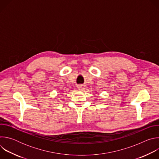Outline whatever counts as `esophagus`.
<instances>
[{"label": "esophagus", "mask_w": 159, "mask_h": 159, "mask_svg": "<svg viewBox=\"0 0 159 159\" xmlns=\"http://www.w3.org/2000/svg\"><path fill=\"white\" fill-rule=\"evenodd\" d=\"M79 89H80V90H81V89H84V86L83 85H78V87H77Z\"/></svg>", "instance_id": "obj_1"}]
</instances>
